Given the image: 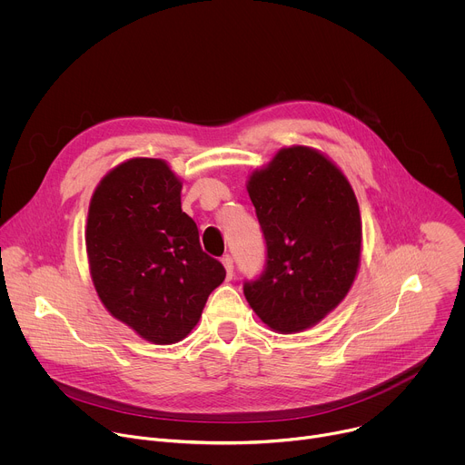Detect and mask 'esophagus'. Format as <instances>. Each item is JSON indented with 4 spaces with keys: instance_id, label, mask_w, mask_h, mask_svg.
Returning a JSON list of instances; mask_svg holds the SVG:
<instances>
[{
    "instance_id": "esophagus-1",
    "label": "esophagus",
    "mask_w": 465,
    "mask_h": 465,
    "mask_svg": "<svg viewBox=\"0 0 465 465\" xmlns=\"http://www.w3.org/2000/svg\"><path fill=\"white\" fill-rule=\"evenodd\" d=\"M223 264H224V269H226L228 280H232L233 278V257L232 255H224L223 257Z\"/></svg>"
}]
</instances>
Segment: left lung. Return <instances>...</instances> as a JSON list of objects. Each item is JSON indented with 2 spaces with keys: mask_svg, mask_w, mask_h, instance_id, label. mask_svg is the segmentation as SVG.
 I'll use <instances>...</instances> for the list:
<instances>
[{
  "mask_svg": "<svg viewBox=\"0 0 465 465\" xmlns=\"http://www.w3.org/2000/svg\"><path fill=\"white\" fill-rule=\"evenodd\" d=\"M246 191L264 241L267 269L244 296L276 333L322 322L348 296L362 253V221L346 174L323 153L292 145L250 173Z\"/></svg>",
  "mask_w": 465,
  "mask_h": 465,
  "instance_id": "1",
  "label": "left lung"
}]
</instances>
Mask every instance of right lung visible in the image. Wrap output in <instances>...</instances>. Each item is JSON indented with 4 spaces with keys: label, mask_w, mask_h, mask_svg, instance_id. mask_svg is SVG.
<instances>
[{
    "label": "right lung",
    "mask_w": 465,
    "mask_h": 465,
    "mask_svg": "<svg viewBox=\"0 0 465 465\" xmlns=\"http://www.w3.org/2000/svg\"><path fill=\"white\" fill-rule=\"evenodd\" d=\"M182 180L160 158H130L97 183L86 221L90 276L104 309L143 341L174 344L226 271L182 212Z\"/></svg>",
    "instance_id": "right-lung-1"
}]
</instances>
